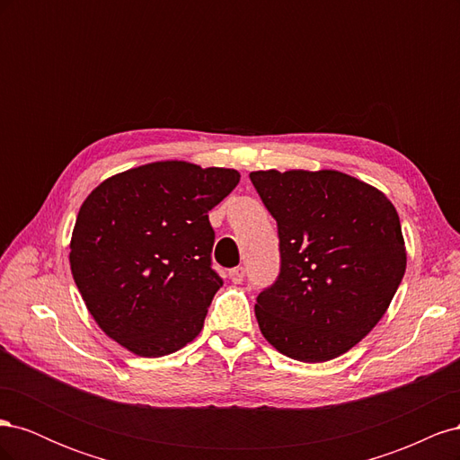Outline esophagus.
Listing matches in <instances>:
<instances>
[{
  "instance_id": "obj_1",
  "label": "esophagus",
  "mask_w": 460,
  "mask_h": 460,
  "mask_svg": "<svg viewBox=\"0 0 460 460\" xmlns=\"http://www.w3.org/2000/svg\"><path fill=\"white\" fill-rule=\"evenodd\" d=\"M228 278L234 284H242L243 278H245V269L243 267H235L232 270H228Z\"/></svg>"
}]
</instances>
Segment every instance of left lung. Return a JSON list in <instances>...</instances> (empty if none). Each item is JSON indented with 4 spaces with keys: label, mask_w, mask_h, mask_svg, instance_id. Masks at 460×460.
<instances>
[{
    "label": "left lung",
    "mask_w": 460,
    "mask_h": 460,
    "mask_svg": "<svg viewBox=\"0 0 460 460\" xmlns=\"http://www.w3.org/2000/svg\"><path fill=\"white\" fill-rule=\"evenodd\" d=\"M249 178L276 218L282 261L257 297L261 333L301 363L347 353L380 323L407 269L394 203L340 171Z\"/></svg>",
    "instance_id": "left-lung-1"
}]
</instances>
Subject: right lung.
Segmentation results:
<instances>
[{
	"instance_id": "right-lung-1",
	"label": "right lung",
	"mask_w": 460,
	"mask_h": 460,
	"mask_svg": "<svg viewBox=\"0 0 460 460\" xmlns=\"http://www.w3.org/2000/svg\"><path fill=\"white\" fill-rule=\"evenodd\" d=\"M238 182L234 169L157 161L103 180L82 203L68 261L111 340L155 358L199 336L222 286L208 211Z\"/></svg>"
}]
</instances>
